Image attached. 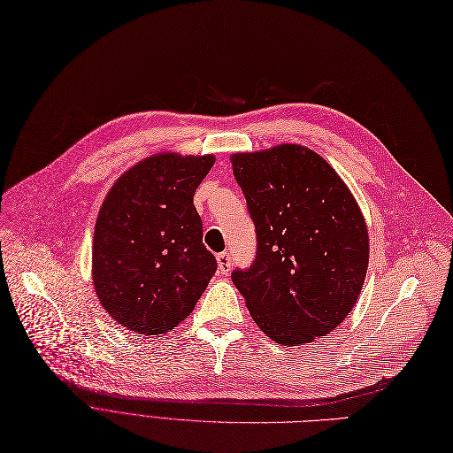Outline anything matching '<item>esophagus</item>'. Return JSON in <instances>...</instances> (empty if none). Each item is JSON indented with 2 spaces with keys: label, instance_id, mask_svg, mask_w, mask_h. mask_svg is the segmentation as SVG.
I'll use <instances>...</instances> for the list:
<instances>
[{
  "label": "esophagus",
  "instance_id": "1",
  "mask_svg": "<svg viewBox=\"0 0 453 453\" xmlns=\"http://www.w3.org/2000/svg\"><path fill=\"white\" fill-rule=\"evenodd\" d=\"M218 267H219L221 274H228V271L232 267V254L230 252L218 254Z\"/></svg>",
  "mask_w": 453,
  "mask_h": 453
}]
</instances>
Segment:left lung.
<instances>
[{
  "mask_svg": "<svg viewBox=\"0 0 453 453\" xmlns=\"http://www.w3.org/2000/svg\"><path fill=\"white\" fill-rule=\"evenodd\" d=\"M256 228V257L232 282L262 332L282 347L347 319L369 265V234L349 188L303 145L232 155Z\"/></svg>",
  "mask_w": 453,
  "mask_h": 453,
  "instance_id": "left-lung-1",
  "label": "left lung"
}]
</instances>
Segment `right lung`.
Masks as SVG:
<instances>
[{"label": "right lung", "mask_w": 453, "mask_h": 453, "mask_svg": "<svg viewBox=\"0 0 453 453\" xmlns=\"http://www.w3.org/2000/svg\"><path fill=\"white\" fill-rule=\"evenodd\" d=\"M215 158L150 157L112 186L94 232L92 274L103 308L143 335L173 330L218 271L203 243L196 189Z\"/></svg>", "instance_id": "right-lung-1"}]
</instances>
